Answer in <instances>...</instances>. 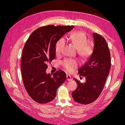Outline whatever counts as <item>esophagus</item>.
<instances>
[{"mask_svg":"<svg viewBox=\"0 0 125 125\" xmlns=\"http://www.w3.org/2000/svg\"><path fill=\"white\" fill-rule=\"evenodd\" d=\"M66 78H67V81H71L73 80V79H72L71 75L69 74H67L66 75Z\"/></svg>","mask_w":125,"mask_h":125,"instance_id":"1","label":"esophagus"}]
</instances>
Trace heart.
Returning a JSON list of instances; mask_svg holds the SVG:
<instances>
[{
    "label": "heart",
    "instance_id": "1",
    "mask_svg": "<svg viewBox=\"0 0 125 125\" xmlns=\"http://www.w3.org/2000/svg\"><path fill=\"white\" fill-rule=\"evenodd\" d=\"M71 43L77 50L78 54L83 59H88L93 52V46L91 43H87L88 39L85 34L81 31H75L72 33L69 37ZM65 40L63 39L58 40L55 45V52L59 54L62 52L65 46ZM63 68L69 73H72L78 65L77 60L66 58L62 62Z\"/></svg>",
    "mask_w": 125,
    "mask_h": 125
}]
</instances>
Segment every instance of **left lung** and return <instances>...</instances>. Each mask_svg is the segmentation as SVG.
<instances>
[{
  "instance_id": "left-lung-1",
  "label": "left lung",
  "mask_w": 125,
  "mask_h": 125,
  "mask_svg": "<svg viewBox=\"0 0 125 125\" xmlns=\"http://www.w3.org/2000/svg\"><path fill=\"white\" fill-rule=\"evenodd\" d=\"M94 46L92 55L79 69L80 75L85 77L82 83L77 79V88L72 92L75 102L86 105L95 101L101 94L111 68V55L106 41L97 33H93Z\"/></svg>"
}]
</instances>
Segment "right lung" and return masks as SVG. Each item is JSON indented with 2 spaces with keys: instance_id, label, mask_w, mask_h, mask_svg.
I'll use <instances>...</instances> for the list:
<instances>
[{
  "instance_id": "right-lung-1",
  "label": "right lung",
  "mask_w": 125,
  "mask_h": 125,
  "mask_svg": "<svg viewBox=\"0 0 125 125\" xmlns=\"http://www.w3.org/2000/svg\"><path fill=\"white\" fill-rule=\"evenodd\" d=\"M74 26L48 25L34 31L23 48L21 69L24 88L32 99L45 104L54 99L57 90L66 80V74L58 70L47 74L48 63L55 58V45Z\"/></svg>"
}]
</instances>
